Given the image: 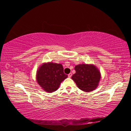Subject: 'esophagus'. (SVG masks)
Wrapping results in <instances>:
<instances>
[{
	"mask_svg": "<svg viewBox=\"0 0 131 131\" xmlns=\"http://www.w3.org/2000/svg\"><path fill=\"white\" fill-rule=\"evenodd\" d=\"M72 73H70L68 74V77H69V78H70V77H72Z\"/></svg>",
	"mask_w": 131,
	"mask_h": 131,
	"instance_id": "esophagus-1",
	"label": "esophagus"
}]
</instances>
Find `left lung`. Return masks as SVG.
I'll list each match as a JSON object with an SVG mask.
<instances>
[{
	"label": "left lung",
	"instance_id": "1",
	"mask_svg": "<svg viewBox=\"0 0 131 131\" xmlns=\"http://www.w3.org/2000/svg\"><path fill=\"white\" fill-rule=\"evenodd\" d=\"M76 73L72 79L77 87L85 92H90L96 89L101 79V73L94 65L79 64L75 66Z\"/></svg>",
	"mask_w": 131,
	"mask_h": 131
}]
</instances>
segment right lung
<instances>
[{
    "mask_svg": "<svg viewBox=\"0 0 131 131\" xmlns=\"http://www.w3.org/2000/svg\"><path fill=\"white\" fill-rule=\"evenodd\" d=\"M67 77L62 65L53 62L43 63L39 68L36 74L37 83L42 89L49 93L58 89L61 82Z\"/></svg>",
    "mask_w": 131,
    "mask_h": 131,
    "instance_id": "right-lung-1",
    "label": "right lung"
}]
</instances>
